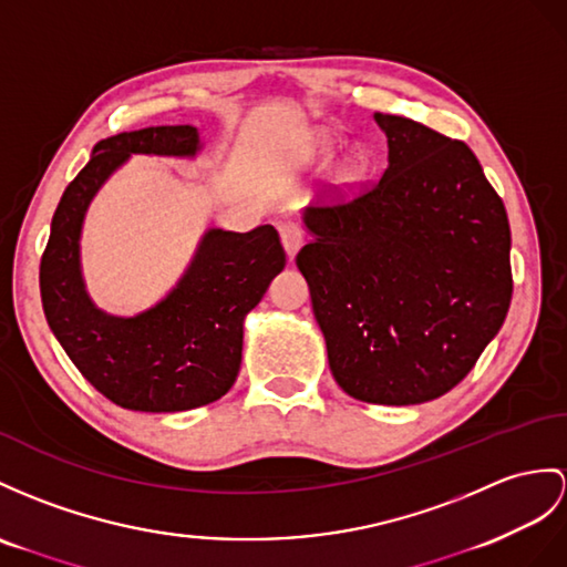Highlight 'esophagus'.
Segmentation results:
<instances>
[{"mask_svg":"<svg viewBox=\"0 0 567 567\" xmlns=\"http://www.w3.org/2000/svg\"><path fill=\"white\" fill-rule=\"evenodd\" d=\"M279 233H281V243L286 247L288 257H293L298 252V247L302 245V240H306V230H302V226H298L296 220H284L279 226Z\"/></svg>","mask_w":567,"mask_h":567,"instance_id":"34e87169","label":"esophagus"}]
</instances>
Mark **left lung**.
<instances>
[{
	"mask_svg": "<svg viewBox=\"0 0 567 567\" xmlns=\"http://www.w3.org/2000/svg\"><path fill=\"white\" fill-rule=\"evenodd\" d=\"M390 165L308 206L306 276L331 375L368 404H423L460 384L513 298L509 224L460 140L375 115Z\"/></svg>",
	"mask_w": 567,
	"mask_h": 567,
	"instance_id": "left-lung-1",
	"label": "left lung"
}]
</instances>
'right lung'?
Masks as SVG:
<instances>
[{
  "mask_svg": "<svg viewBox=\"0 0 567 567\" xmlns=\"http://www.w3.org/2000/svg\"><path fill=\"white\" fill-rule=\"evenodd\" d=\"M189 124L120 132L101 140L54 209L40 259V298L52 334L95 390L110 402L148 413L212 404L236 382L243 361V320L286 267L274 226L250 233L214 228L177 288L156 308L113 317L93 306L79 269V233L86 206L130 154L195 156Z\"/></svg>",
  "mask_w": 567,
  "mask_h": 567,
  "instance_id": "1",
  "label": "right lung"
}]
</instances>
